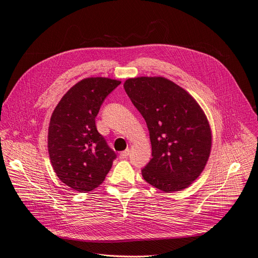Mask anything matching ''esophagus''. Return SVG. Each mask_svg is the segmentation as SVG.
I'll use <instances>...</instances> for the list:
<instances>
[{"instance_id":"esophagus-1","label":"esophagus","mask_w":258,"mask_h":258,"mask_svg":"<svg viewBox=\"0 0 258 258\" xmlns=\"http://www.w3.org/2000/svg\"><path fill=\"white\" fill-rule=\"evenodd\" d=\"M130 155V150L127 149V150L123 151L120 153V159H126V157Z\"/></svg>"}]
</instances>
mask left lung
<instances>
[{
	"mask_svg": "<svg viewBox=\"0 0 258 258\" xmlns=\"http://www.w3.org/2000/svg\"><path fill=\"white\" fill-rule=\"evenodd\" d=\"M123 87L150 134L152 159L141 170L144 179L166 193L186 188L211 151V128L201 106L164 77L130 78Z\"/></svg>",
	"mask_w": 258,
	"mask_h": 258,
	"instance_id": "left-lung-1",
	"label": "left lung"
}]
</instances>
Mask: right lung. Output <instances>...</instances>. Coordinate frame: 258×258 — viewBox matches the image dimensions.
Segmentation results:
<instances>
[{"label":"right lung","mask_w":258,"mask_h":258,"mask_svg":"<svg viewBox=\"0 0 258 258\" xmlns=\"http://www.w3.org/2000/svg\"><path fill=\"white\" fill-rule=\"evenodd\" d=\"M121 81L82 79L61 98L48 128V152L59 179L74 190L91 192L103 183L117 157L97 132L95 118L104 99Z\"/></svg>","instance_id":"1"}]
</instances>
